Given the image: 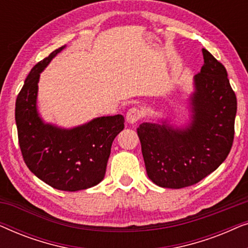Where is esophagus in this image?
<instances>
[{
  "label": "esophagus",
  "instance_id": "obj_1",
  "mask_svg": "<svg viewBox=\"0 0 248 248\" xmlns=\"http://www.w3.org/2000/svg\"><path fill=\"white\" fill-rule=\"evenodd\" d=\"M141 118V111L139 108H131V109H128V111L126 113V117H125V120L128 124H135L137 122L140 120Z\"/></svg>",
  "mask_w": 248,
  "mask_h": 248
}]
</instances>
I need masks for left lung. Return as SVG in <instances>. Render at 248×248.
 <instances>
[{"mask_svg": "<svg viewBox=\"0 0 248 248\" xmlns=\"http://www.w3.org/2000/svg\"><path fill=\"white\" fill-rule=\"evenodd\" d=\"M204 64L193 78L187 118L154 117L138 127L148 177L165 188L194 185L229 155L235 134L236 94L226 67L203 48Z\"/></svg>", "mask_w": 248, "mask_h": 248, "instance_id": "8db88e82", "label": "left lung"}]
</instances>
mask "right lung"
Segmentation results:
<instances>
[{
    "label": "right lung",
    "mask_w": 248,
    "mask_h": 248,
    "mask_svg": "<svg viewBox=\"0 0 248 248\" xmlns=\"http://www.w3.org/2000/svg\"><path fill=\"white\" fill-rule=\"evenodd\" d=\"M65 47L54 50L29 72L16 97V124L29 170L54 188L76 192L104 179L111 143L124 128V117H96L73 127L44 121L37 105L40 73Z\"/></svg>",
    "instance_id": "1"
}]
</instances>
